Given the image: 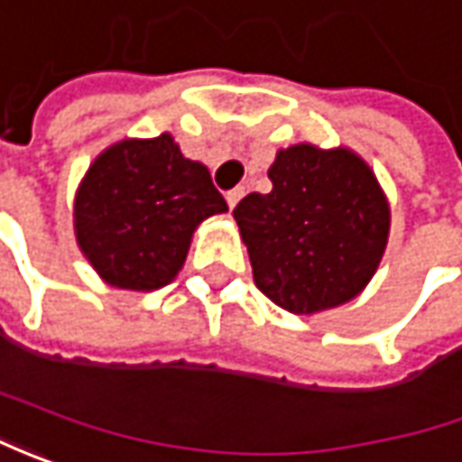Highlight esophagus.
Segmentation results:
<instances>
[{
    "mask_svg": "<svg viewBox=\"0 0 462 462\" xmlns=\"http://www.w3.org/2000/svg\"><path fill=\"white\" fill-rule=\"evenodd\" d=\"M245 197V189L243 186H237V189H232V191H227V204H230V209H235L237 207V201Z\"/></svg>",
    "mask_w": 462,
    "mask_h": 462,
    "instance_id": "obj_1",
    "label": "esophagus"
}]
</instances>
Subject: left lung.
<instances>
[{"label":"left lung","mask_w":462,"mask_h":462,"mask_svg":"<svg viewBox=\"0 0 462 462\" xmlns=\"http://www.w3.org/2000/svg\"><path fill=\"white\" fill-rule=\"evenodd\" d=\"M268 179V194L253 191L232 212L255 286L294 314L356 299L374 279L391 227L371 166L347 148L299 143L276 152Z\"/></svg>","instance_id":"8db88e82"}]
</instances>
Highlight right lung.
Segmentation results:
<instances>
[{
	"label": "right lung",
	"instance_id": "add662e5",
	"mask_svg": "<svg viewBox=\"0 0 462 462\" xmlns=\"http://www.w3.org/2000/svg\"><path fill=\"white\" fill-rule=\"evenodd\" d=\"M227 212L207 166L173 137L120 140L88 166L73 201L76 243L109 286L155 291L179 276L191 235Z\"/></svg>",
	"mask_w": 462,
	"mask_h": 462
}]
</instances>
